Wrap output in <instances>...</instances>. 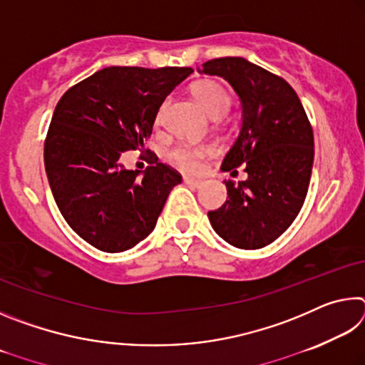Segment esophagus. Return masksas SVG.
<instances>
[{
  "mask_svg": "<svg viewBox=\"0 0 365 365\" xmlns=\"http://www.w3.org/2000/svg\"><path fill=\"white\" fill-rule=\"evenodd\" d=\"M183 183L190 185V187H195V188H200L202 185L201 180H196V178H190V177H183Z\"/></svg>",
  "mask_w": 365,
  "mask_h": 365,
  "instance_id": "esophagus-1",
  "label": "esophagus"
}]
</instances>
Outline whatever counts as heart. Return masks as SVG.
I'll return each mask as SVG.
<instances>
[{"mask_svg": "<svg viewBox=\"0 0 365 365\" xmlns=\"http://www.w3.org/2000/svg\"><path fill=\"white\" fill-rule=\"evenodd\" d=\"M191 93L197 103L205 108L212 117H222L230 109V96L227 90L215 80H200L191 86ZM164 108L159 110L158 120L163 117ZM212 153V146L207 145H177L169 151V159L178 169L185 172H197L201 160Z\"/></svg>", "mask_w": 365, "mask_h": 365, "instance_id": "heart-1", "label": "heart"}]
</instances>
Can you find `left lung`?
I'll return each mask as SVG.
<instances>
[{
  "label": "left lung",
  "mask_w": 365,
  "mask_h": 365,
  "mask_svg": "<svg viewBox=\"0 0 365 365\" xmlns=\"http://www.w3.org/2000/svg\"><path fill=\"white\" fill-rule=\"evenodd\" d=\"M225 78L242 103L243 123L222 170L248 178L225 180L228 200L209 211L227 243L259 250L275 242L304 205L314 163V135L306 110L287 80L245 58L211 59L197 69Z\"/></svg>",
  "instance_id": "obj_1"
}]
</instances>
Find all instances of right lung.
Here are the masks:
<instances>
[{"label": "right lung", "instance_id": "add662e5", "mask_svg": "<svg viewBox=\"0 0 365 365\" xmlns=\"http://www.w3.org/2000/svg\"><path fill=\"white\" fill-rule=\"evenodd\" d=\"M191 67H106L71 86L54 109L45 169L67 224L104 252L133 248L150 235L182 175L148 151L143 178L119 163L145 150L158 110Z\"/></svg>", "mask_w": 365, "mask_h": 365}]
</instances>
